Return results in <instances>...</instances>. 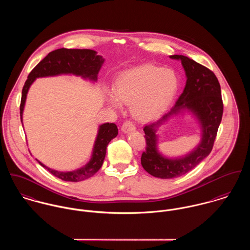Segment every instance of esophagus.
Returning a JSON list of instances; mask_svg holds the SVG:
<instances>
[{"mask_svg":"<svg viewBox=\"0 0 250 250\" xmlns=\"http://www.w3.org/2000/svg\"><path fill=\"white\" fill-rule=\"evenodd\" d=\"M121 130L123 133L126 134V133H130L131 131L136 130V127L131 121H125L121 127Z\"/></svg>","mask_w":250,"mask_h":250,"instance_id":"esophagus-1","label":"esophagus"}]
</instances>
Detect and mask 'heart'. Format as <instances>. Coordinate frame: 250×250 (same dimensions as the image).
I'll return each mask as SVG.
<instances>
[{
  "label": "heart",
  "instance_id": "obj_1",
  "mask_svg": "<svg viewBox=\"0 0 250 250\" xmlns=\"http://www.w3.org/2000/svg\"><path fill=\"white\" fill-rule=\"evenodd\" d=\"M178 88L175 72L153 64L123 72L116 80L114 94H108L110 104H132V112L140 120L157 118L169 105Z\"/></svg>",
  "mask_w": 250,
  "mask_h": 250
}]
</instances>
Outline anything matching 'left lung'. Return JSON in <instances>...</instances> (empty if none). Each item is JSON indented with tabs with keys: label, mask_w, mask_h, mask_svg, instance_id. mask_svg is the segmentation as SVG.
<instances>
[{
	"label": "left lung",
	"mask_w": 250,
	"mask_h": 250,
	"mask_svg": "<svg viewBox=\"0 0 250 250\" xmlns=\"http://www.w3.org/2000/svg\"><path fill=\"white\" fill-rule=\"evenodd\" d=\"M169 58L181 61L187 77L184 91L167 113L143 128L146 148L142 155V166L149 174L161 179L175 178L186 174L211 153L223 113L220 85L214 72L182 55ZM184 112H189L197 119L202 131V141L185 156L166 157L157 149L156 132L171 116Z\"/></svg>",
	"instance_id": "obj_1"
}]
</instances>
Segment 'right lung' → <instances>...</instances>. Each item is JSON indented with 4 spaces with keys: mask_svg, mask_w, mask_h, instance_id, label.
Segmentation results:
<instances>
[{
    "mask_svg": "<svg viewBox=\"0 0 250 250\" xmlns=\"http://www.w3.org/2000/svg\"><path fill=\"white\" fill-rule=\"evenodd\" d=\"M105 60L97 55L96 51L89 49H58L49 53L28 76L23 90L20 104V117L23 121V111L28 91L37 78L53 77L59 75L81 76L84 80L97 81V76ZM118 135L117 126L114 123H104L99 126L98 134L93 145L92 155L88 163L72 171H59L52 169L37 159L40 166L58 178L67 182H80L93 176L102 167L107 150V144Z\"/></svg>",
    "mask_w": 250,
    "mask_h": 250,
    "instance_id": "obj_1",
    "label": "right lung"
}]
</instances>
